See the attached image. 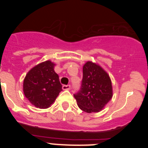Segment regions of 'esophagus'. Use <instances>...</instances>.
I'll return each mask as SVG.
<instances>
[{"instance_id":"obj_1","label":"esophagus","mask_w":148,"mask_h":148,"mask_svg":"<svg viewBox=\"0 0 148 148\" xmlns=\"http://www.w3.org/2000/svg\"><path fill=\"white\" fill-rule=\"evenodd\" d=\"M70 87H71L70 84H67V85H63L62 88H63V90H70Z\"/></svg>"}]
</instances>
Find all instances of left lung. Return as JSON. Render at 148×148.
I'll return each instance as SVG.
<instances>
[{"instance_id":"8db88e82","label":"left lung","mask_w":148,"mask_h":148,"mask_svg":"<svg viewBox=\"0 0 148 148\" xmlns=\"http://www.w3.org/2000/svg\"><path fill=\"white\" fill-rule=\"evenodd\" d=\"M112 96V83L108 73L95 63L87 61L83 66L80 90L74 94L79 108L86 113H97Z\"/></svg>"}]
</instances>
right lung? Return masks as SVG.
I'll list each match as a JSON object with an SVG mask.
<instances>
[{
	"label": "right lung",
	"instance_id": "obj_1",
	"mask_svg": "<svg viewBox=\"0 0 148 148\" xmlns=\"http://www.w3.org/2000/svg\"><path fill=\"white\" fill-rule=\"evenodd\" d=\"M50 61L40 63L29 70L23 81L26 98L36 108L50 107L62 90L58 75Z\"/></svg>",
	"mask_w": 148,
	"mask_h": 148
}]
</instances>
